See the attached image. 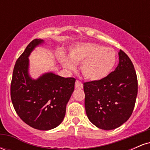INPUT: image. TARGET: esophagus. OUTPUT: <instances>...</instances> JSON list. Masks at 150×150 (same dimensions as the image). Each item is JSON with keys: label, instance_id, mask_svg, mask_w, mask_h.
Segmentation results:
<instances>
[{"label": "esophagus", "instance_id": "obj_1", "mask_svg": "<svg viewBox=\"0 0 150 150\" xmlns=\"http://www.w3.org/2000/svg\"><path fill=\"white\" fill-rule=\"evenodd\" d=\"M75 87L76 89H82L83 88V85H82V82H80L79 80H76V82H75Z\"/></svg>", "mask_w": 150, "mask_h": 150}]
</instances>
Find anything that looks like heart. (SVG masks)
Listing matches in <instances>:
<instances>
[{"mask_svg": "<svg viewBox=\"0 0 150 150\" xmlns=\"http://www.w3.org/2000/svg\"><path fill=\"white\" fill-rule=\"evenodd\" d=\"M116 53L110 47L95 43H80L70 48L69 56L61 55L60 62L68 70L76 69L81 63V72L89 81L104 80L116 63Z\"/></svg>", "mask_w": 150, "mask_h": 150, "instance_id": "b5f03b06", "label": "heart"}]
</instances>
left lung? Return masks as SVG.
Listing matches in <instances>:
<instances>
[{
    "mask_svg": "<svg viewBox=\"0 0 150 150\" xmlns=\"http://www.w3.org/2000/svg\"><path fill=\"white\" fill-rule=\"evenodd\" d=\"M114 71L100 81L84 83L85 106L91 123L109 130L125 123L131 116L137 94V79L132 61L123 51Z\"/></svg>",
    "mask_w": 150,
    "mask_h": 150,
    "instance_id": "left-lung-1",
    "label": "left lung"
}]
</instances>
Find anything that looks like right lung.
I'll return each mask as SVG.
<instances>
[{
	"mask_svg": "<svg viewBox=\"0 0 150 150\" xmlns=\"http://www.w3.org/2000/svg\"><path fill=\"white\" fill-rule=\"evenodd\" d=\"M44 41L35 39L27 46L15 63L10 86L13 106L20 118L32 128L53 129L62 123L75 79L63 77L53 72L33 79L29 73V56Z\"/></svg>",
	"mask_w": 150,
	"mask_h": 150,
	"instance_id": "1",
	"label": "right lung"
}]
</instances>
